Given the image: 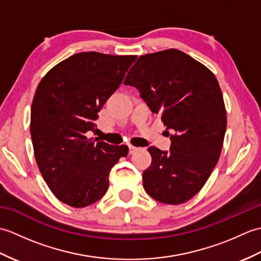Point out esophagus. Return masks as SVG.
<instances>
[{"instance_id": "obj_1", "label": "esophagus", "mask_w": 261, "mask_h": 261, "mask_svg": "<svg viewBox=\"0 0 261 261\" xmlns=\"http://www.w3.org/2000/svg\"><path fill=\"white\" fill-rule=\"evenodd\" d=\"M138 147H135V146H129V152L130 153H135L137 150H138Z\"/></svg>"}]
</instances>
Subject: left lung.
Returning <instances> with one entry per match:
<instances>
[{
    "label": "left lung",
    "mask_w": 261,
    "mask_h": 261,
    "mask_svg": "<svg viewBox=\"0 0 261 261\" xmlns=\"http://www.w3.org/2000/svg\"><path fill=\"white\" fill-rule=\"evenodd\" d=\"M124 85L136 87L171 131L169 151L148 148L152 160L143 187L160 203H185L201 191L222 150L226 112L218 80L185 53L168 49L138 58Z\"/></svg>",
    "instance_id": "left-lung-1"
}]
</instances>
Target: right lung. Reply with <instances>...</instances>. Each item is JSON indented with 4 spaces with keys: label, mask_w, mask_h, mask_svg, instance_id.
<instances>
[{
    "label": "right lung",
    "mask_w": 261,
    "mask_h": 261,
    "mask_svg": "<svg viewBox=\"0 0 261 261\" xmlns=\"http://www.w3.org/2000/svg\"><path fill=\"white\" fill-rule=\"evenodd\" d=\"M136 56L90 51L73 55L39 83L30 134L39 170L59 201L85 207L104 196L109 175L129 148L88 139L108 98L118 90Z\"/></svg>",
    "instance_id": "1"
}]
</instances>
